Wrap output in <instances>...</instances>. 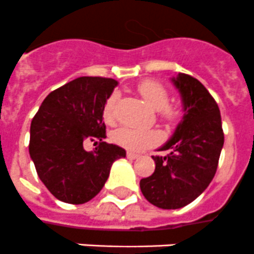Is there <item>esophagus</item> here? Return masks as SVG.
<instances>
[{
    "label": "esophagus",
    "instance_id": "obj_1",
    "mask_svg": "<svg viewBox=\"0 0 254 254\" xmlns=\"http://www.w3.org/2000/svg\"><path fill=\"white\" fill-rule=\"evenodd\" d=\"M127 159L136 160L139 159V155H137V153H133V152H127Z\"/></svg>",
    "mask_w": 254,
    "mask_h": 254
}]
</instances>
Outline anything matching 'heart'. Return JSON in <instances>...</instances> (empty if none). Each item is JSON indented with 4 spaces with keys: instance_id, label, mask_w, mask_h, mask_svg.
Wrapping results in <instances>:
<instances>
[{
    "instance_id": "1",
    "label": "heart",
    "mask_w": 254,
    "mask_h": 254,
    "mask_svg": "<svg viewBox=\"0 0 254 254\" xmlns=\"http://www.w3.org/2000/svg\"><path fill=\"white\" fill-rule=\"evenodd\" d=\"M137 92L143 99L153 109L159 110L161 117L169 122L177 121L180 118V111L176 107L168 105L169 103V93L166 88L159 81L145 80L137 85ZM117 95L111 94L107 98L103 107V118L105 121L113 119ZM159 133L153 129L133 128V127H119L113 132V140L118 145L129 149V151H141L151 147L159 141Z\"/></svg>"
}]
</instances>
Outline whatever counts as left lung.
I'll return each instance as SVG.
<instances>
[{
	"label": "left lung",
	"mask_w": 254,
	"mask_h": 254,
	"mask_svg": "<svg viewBox=\"0 0 254 254\" xmlns=\"http://www.w3.org/2000/svg\"><path fill=\"white\" fill-rule=\"evenodd\" d=\"M181 95L184 117L173 135L152 156V176L140 180V190L156 207L176 210L191 203L212 181L224 144L218 103L194 77L178 73L170 78Z\"/></svg>",
	"instance_id": "left-lung-1"
}]
</instances>
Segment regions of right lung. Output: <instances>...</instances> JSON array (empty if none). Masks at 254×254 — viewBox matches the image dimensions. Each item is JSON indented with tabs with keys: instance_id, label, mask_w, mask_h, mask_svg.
Listing matches in <instances>:
<instances>
[{
	"instance_id": "right-lung-1",
	"label": "right lung",
	"mask_w": 254,
	"mask_h": 254,
	"mask_svg": "<svg viewBox=\"0 0 254 254\" xmlns=\"http://www.w3.org/2000/svg\"><path fill=\"white\" fill-rule=\"evenodd\" d=\"M118 81L78 77L47 95L31 122L30 157L36 173L55 198L82 204L98 194L109 178L113 162L126 151L103 141V107ZM86 139L100 141L84 151Z\"/></svg>"
}]
</instances>
